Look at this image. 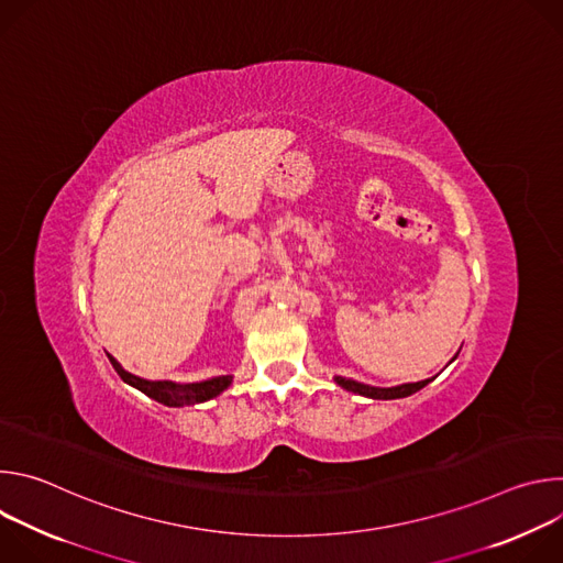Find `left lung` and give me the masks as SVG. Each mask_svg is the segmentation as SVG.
I'll list each match as a JSON object with an SVG mask.
<instances>
[{
	"label": "left lung",
	"instance_id": "left-lung-1",
	"mask_svg": "<svg viewBox=\"0 0 563 563\" xmlns=\"http://www.w3.org/2000/svg\"><path fill=\"white\" fill-rule=\"evenodd\" d=\"M456 358V356H454ZM452 358V361H454ZM450 361V363H452ZM437 376L432 378H426V380H417V383H404V385H394V387H374V385H367V383H358L354 378H345V376H334V380L347 389V391H354V394H361V396H367V398H378V400H391V398H406L415 391H419L421 387H426L428 383H432Z\"/></svg>",
	"mask_w": 563,
	"mask_h": 563
}]
</instances>
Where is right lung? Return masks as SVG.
I'll list each match as a JSON object with an SVG mask.
<instances>
[{"instance_id": "add662e5", "label": "right lung", "mask_w": 563, "mask_h": 563, "mask_svg": "<svg viewBox=\"0 0 563 563\" xmlns=\"http://www.w3.org/2000/svg\"><path fill=\"white\" fill-rule=\"evenodd\" d=\"M111 365L115 367V372L120 374V378L124 383H129L131 387L140 389L142 394H146L148 398L157 400V404H163L167 408H185V406H196V404H205V400L222 394L233 376H213L207 380H196V383H176V380H148V378H140L131 372H126L111 354H107Z\"/></svg>"}]
</instances>
